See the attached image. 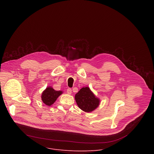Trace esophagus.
Segmentation results:
<instances>
[{"instance_id": "obj_1", "label": "esophagus", "mask_w": 154, "mask_h": 154, "mask_svg": "<svg viewBox=\"0 0 154 154\" xmlns=\"http://www.w3.org/2000/svg\"><path fill=\"white\" fill-rule=\"evenodd\" d=\"M67 93H68V94H71V93H72V90H71V88H68V89L67 90Z\"/></svg>"}]
</instances>
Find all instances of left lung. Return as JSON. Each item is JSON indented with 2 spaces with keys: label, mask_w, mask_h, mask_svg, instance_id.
<instances>
[{
  "label": "left lung",
  "mask_w": 154,
  "mask_h": 154,
  "mask_svg": "<svg viewBox=\"0 0 154 154\" xmlns=\"http://www.w3.org/2000/svg\"><path fill=\"white\" fill-rule=\"evenodd\" d=\"M75 100L78 106L85 112L90 113L99 106L100 100L97 97L89 87H83L75 95Z\"/></svg>",
  "instance_id": "left-lung-1"
}]
</instances>
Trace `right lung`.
I'll use <instances>...</instances> for the list:
<instances>
[{"label":"right lung","instance_id":"add662e5","mask_svg":"<svg viewBox=\"0 0 154 154\" xmlns=\"http://www.w3.org/2000/svg\"><path fill=\"white\" fill-rule=\"evenodd\" d=\"M63 94L62 91H55L52 87L48 86L44 90L41 94L42 102L48 106H51L57 98Z\"/></svg>","mask_w":154,"mask_h":154}]
</instances>
